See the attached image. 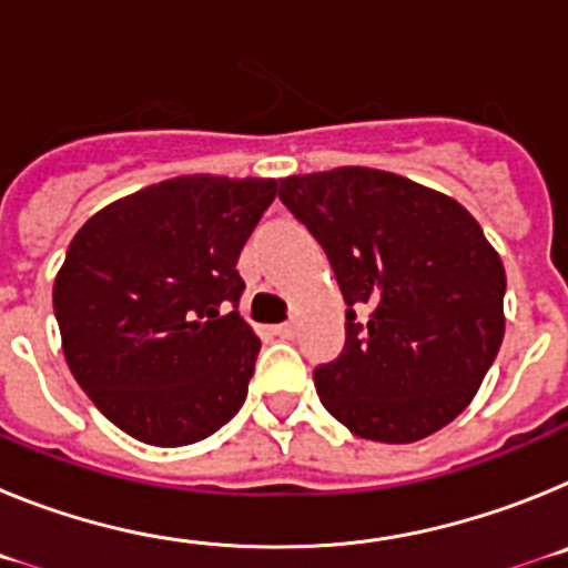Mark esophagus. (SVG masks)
<instances>
[{
  "mask_svg": "<svg viewBox=\"0 0 568 568\" xmlns=\"http://www.w3.org/2000/svg\"><path fill=\"white\" fill-rule=\"evenodd\" d=\"M273 333L278 335V338H287V341H290V338H295V333H298V327H295L293 321H287V324H278V327H275Z\"/></svg>",
  "mask_w": 568,
  "mask_h": 568,
  "instance_id": "obj_1",
  "label": "esophagus"
}]
</instances>
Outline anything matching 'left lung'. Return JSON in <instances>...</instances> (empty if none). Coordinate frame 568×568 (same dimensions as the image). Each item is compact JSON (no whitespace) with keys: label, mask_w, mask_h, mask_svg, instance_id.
Masks as SVG:
<instances>
[{"label":"left lung","mask_w":568,"mask_h":568,"mask_svg":"<svg viewBox=\"0 0 568 568\" xmlns=\"http://www.w3.org/2000/svg\"><path fill=\"white\" fill-rule=\"evenodd\" d=\"M278 184L346 301L344 349L313 373L321 404L366 440L438 433L475 398L504 341L500 255L469 210L404 175L335 168Z\"/></svg>","instance_id":"1"}]
</instances>
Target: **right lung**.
I'll return each instance as SVG.
<instances>
[{
	"label": "right lung",
	"mask_w": 568,
	"mask_h": 568,
	"mask_svg": "<svg viewBox=\"0 0 568 568\" xmlns=\"http://www.w3.org/2000/svg\"><path fill=\"white\" fill-rule=\"evenodd\" d=\"M275 179L179 175L90 215L53 284L70 373L99 413L150 446L222 429L261 341L239 315V255Z\"/></svg>",
	"instance_id": "obj_1"
}]
</instances>
